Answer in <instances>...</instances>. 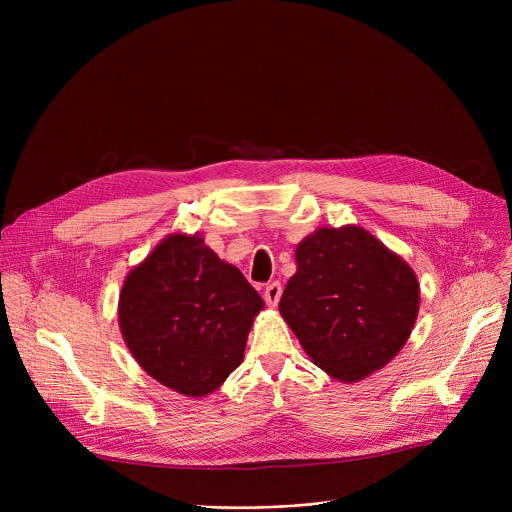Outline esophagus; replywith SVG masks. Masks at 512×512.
Wrapping results in <instances>:
<instances>
[{"label":"esophagus","mask_w":512,"mask_h":512,"mask_svg":"<svg viewBox=\"0 0 512 512\" xmlns=\"http://www.w3.org/2000/svg\"><path fill=\"white\" fill-rule=\"evenodd\" d=\"M280 297H282V286H280V282H270L265 286V290H263V299H265V303L270 305V307H276L278 305V301H280Z\"/></svg>","instance_id":"1"}]
</instances>
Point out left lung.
Masks as SVG:
<instances>
[{
  "mask_svg": "<svg viewBox=\"0 0 512 512\" xmlns=\"http://www.w3.org/2000/svg\"><path fill=\"white\" fill-rule=\"evenodd\" d=\"M294 259L280 313L311 361L348 384L390 363L419 313L411 265L359 226L317 228Z\"/></svg>",
  "mask_w": 512,
  "mask_h": 512,
  "instance_id": "obj_1",
  "label": "left lung"
}]
</instances>
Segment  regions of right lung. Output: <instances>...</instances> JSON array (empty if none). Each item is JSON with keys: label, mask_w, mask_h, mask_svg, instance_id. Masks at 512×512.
Here are the masks:
<instances>
[{"label": "right lung", "mask_w": 512, "mask_h": 512, "mask_svg": "<svg viewBox=\"0 0 512 512\" xmlns=\"http://www.w3.org/2000/svg\"><path fill=\"white\" fill-rule=\"evenodd\" d=\"M263 299L201 234H170L128 272L120 332L132 357L184 396L218 390L245 357Z\"/></svg>", "instance_id": "right-lung-1"}]
</instances>
